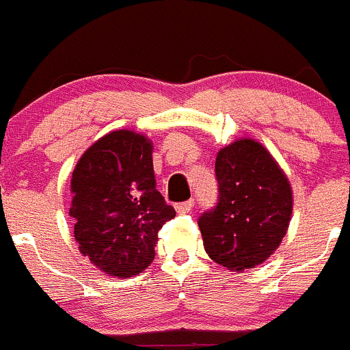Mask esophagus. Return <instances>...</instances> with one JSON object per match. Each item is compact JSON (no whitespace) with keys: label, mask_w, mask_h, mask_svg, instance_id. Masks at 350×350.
Returning <instances> with one entry per match:
<instances>
[{"label":"esophagus","mask_w":350,"mask_h":350,"mask_svg":"<svg viewBox=\"0 0 350 350\" xmlns=\"http://www.w3.org/2000/svg\"><path fill=\"white\" fill-rule=\"evenodd\" d=\"M192 207H193V199H189V200H185V202L176 204L175 211H176V213H180V214H185V213H189Z\"/></svg>","instance_id":"1"}]
</instances>
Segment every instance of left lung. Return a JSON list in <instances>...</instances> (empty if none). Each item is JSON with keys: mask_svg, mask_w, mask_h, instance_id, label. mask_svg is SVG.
Masks as SVG:
<instances>
[{"mask_svg": "<svg viewBox=\"0 0 350 350\" xmlns=\"http://www.w3.org/2000/svg\"><path fill=\"white\" fill-rule=\"evenodd\" d=\"M217 204L199 217L204 248L214 262L241 272L267 260L281 245L293 213L288 176L254 139H238L216 157Z\"/></svg>", "mask_w": 350, "mask_h": 350, "instance_id": "1", "label": "left lung"}]
</instances>
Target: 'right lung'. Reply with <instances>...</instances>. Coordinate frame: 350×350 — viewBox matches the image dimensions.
Returning <instances> with one entry per match:
<instances>
[{"instance_id":"obj_1","label":"right lung","mask_w":350,"mask_h":350,"mask_svg":"<svg viewBox=\"0 0 350 350\" xmlns=\"http://www.w3.org/2000/svg\"><path fill=\"white\" fill-rule=\"evenodd\" d=\"M69 216L81 255L112 278H133L154 258L158 231L175 209L157 190L153 143L119 129L83 153L71 178Z\"/></svg>"}]
</instances>
